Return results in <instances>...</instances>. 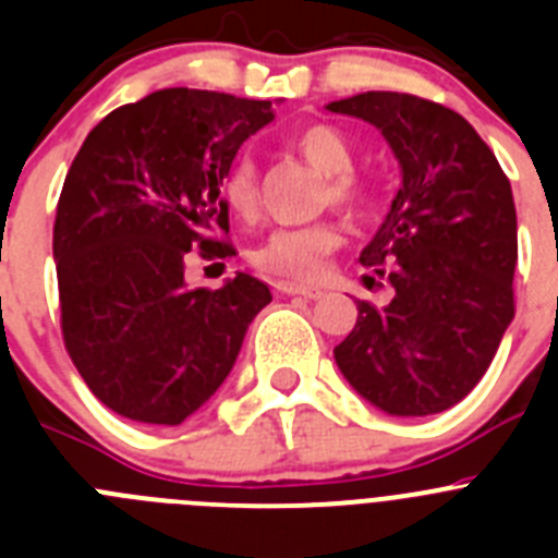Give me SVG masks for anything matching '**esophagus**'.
Instances as JSON below:
<instances>
[{"label":"esophagus","instance_id":"obj_1","mask_svg":"<svg viewBox=\"0 0 558 558\" xmlns=\"http://www.w3.org/2000/svg\"><path fill=\"white\" fill-rule=\"evenodd\" d=\"M276 293L282 295H302V299H322V288H307V284H295V282H276Z\"/></svg>","mask_w":558,"mask_h":558}]
</instances>
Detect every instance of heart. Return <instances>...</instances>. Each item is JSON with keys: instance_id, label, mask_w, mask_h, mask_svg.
Segmentation results:
<instances>
[{"instance_id": "heart-1", "label": "heart", "mask_w": 558, "mask_h": 558, "mask_svg": "<svg viewBox=\"0 0 558 558\" xmlns=\"http://www.w3.org/2000/svg\"><path fill=\"white\" fill-rule=\"evenodd\" d=\"M295 150L304 159L329 175L327 198L338 206H360L366 201V186L354 179V150L347 136L332 125H310L295 136ZM226 206L236 218L251 220L259 211V172L251 156H240L234 165L226 170L223 184ZM340 231L332 223L295 226V229H276L254 254V263L263 270L284 279H318L327 268V256L338 251Z\"/></svg>"}]
</instances>
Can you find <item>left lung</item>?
I'll use <instances>...</instances> for the list:
<instances>
[{"label":"left lung","instance_id":"8db88e82","mask_svg":"<svg viewBox=\"0 0 558 558\" xmlns=\"http://www.w3.org/2000/svg\"><path fill=\"white\" fill-rule=\"evenodd\" d=\"M327 108L372 122L402 167L391 211L360 254L391 282L393 299L386 307L357 302V324L335 347V363L379 411L441 413L481 383L514 318L511 184L452 108L399 92Z\"/></svg>","mask_w":558,"mask_h":558}]
</instances>
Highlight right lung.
Wrapping results in <instances>:
<instances>
[{
	"instance_id": "add662e5",
	"label": "right lung",
	"mask_w": 558,
	"mask_h": 558,
	"mask_svg": "<svg viewBox=\"0 0 558 558\" xmlns=\"http://www.w3.org/2000/svg\"><path fill=\"white\" fill-rule=\"evenodd\" d=\"M270 100L161 88L86 136L58 201L52 254L66 352L102 405L181 425L223 386L268 284L186 288V254L231 256L226 170Z\"/></svg>"
}]
</instances>
